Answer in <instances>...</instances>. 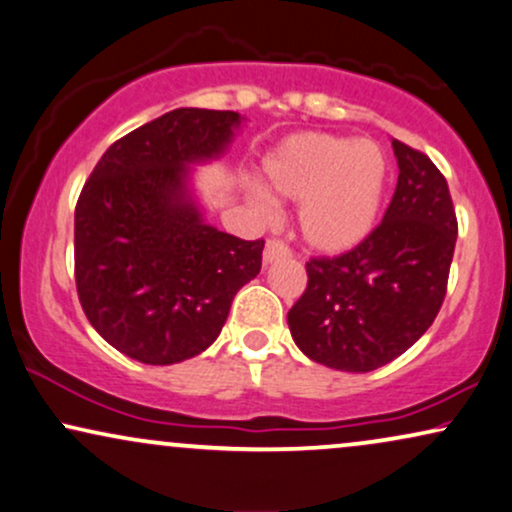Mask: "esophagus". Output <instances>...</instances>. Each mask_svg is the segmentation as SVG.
<instances>
[{
	"label": "esophagus",
	"instance_id": "34e87169",
	"mask_svg": "<svg viewBox=\"0 0 512 512\" xmlns=\"http://www.w3.org/2000/svg\"><path fill=\"white\" fill-rule=\"evenodd\" d=\"M290 250L286 243L281 241H267V248H264V264H271L276 260H281V257H288Z\"/></svg>",
	"mask_w": 512,
	"mask_h": 512
}]
</instances>
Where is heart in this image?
I'll use <instances>...</instances> for the list:
<instances>
[{
    "label": "heart",
    "mask_w": 512,
    "mask_h": 512,
    "mask_svg": "<svg viewBox=\"0 0 512 512\" xmlns=\"http://www.w3.org/2000/svg\"><path fill=\"white\" fill-rule=\"evenodd\" d=\"M264 181L250 184V205L262 217L276 215L273 197L297 205L302 241L323 255L357 248L383 212L390 160L373 139L328 132H297L262 160ZM274 192L273 197L270 193Z\"/></svg>",
    "instance_id": "1"
}]
</instances>
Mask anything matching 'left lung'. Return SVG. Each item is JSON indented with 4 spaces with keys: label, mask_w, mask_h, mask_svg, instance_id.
Segmentation results:
<instances>
[{
    "label": "left lung",
    "mask_w": 512,
    "mask_h": 512,
    "mask_svg": "<svg viewBox=\"0 0 512 512\" xmlns=\"http://www.w3.org/2000/svg\"><path fill=\"white\" fill-rule=\"evenodd\" d=\"M399 179L383 224L357 248L307 264L288 312L304 357L368 373L404 354L435 321L456 248L449 186L428 155L392 139Z\"/></svg>",
    "instance_id": "1"
}]
</instances>
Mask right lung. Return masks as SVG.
<instances>
[{
  "instance_id": "right-lung-1",
  "label": "right lung",
  "mask_w": 512,
  "mask_h": 512,
  "mask_svg": "<svg viewBox=\"0 0 512 512\" xmlns=\"http://www.w3.org/2000/svg\"><path fill=\"white\" fill-rule=\"evenodd\" d=\"M245 118L177 108L101 155L75 208V281L108 345L141 364L205 352L262 269L264 241L205 222L193 174L229 151Z\"/></svg>"
}]
</instances>
